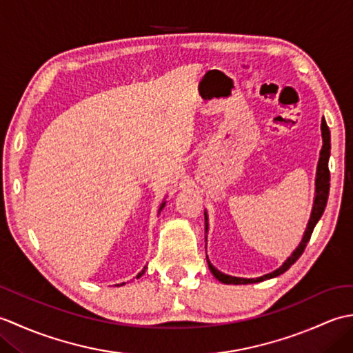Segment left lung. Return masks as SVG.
<instances>
[{
    "mask_svg": "<svg viewBox=\"0 0 353 353\" xmlns=\"http://www.w3.org/2000/svg\"><path fill=\"white\" fill-rule=\"evenodd\" d=\"M321 137H323V148L320 152V161H319V167H317V179H316V199H314V206H312V212H311V219L308 221V228H306L303 238L301 244H299L297 249L292 252L291 256L283 262V264L274 270L273 273L265 274L256 277V279H241V277H234V276H228L223 274L221 272H219L211 262H209V268H211L212 274L223 283H234V285H245V283H256V282H262L265 279H272V277L279 276L282 273L287 272V270L294 264V262L301 258V254L303 253L306 244H308L310 238L312 235V230L316 228V224L319 223L320 216L323 215L325 208L327 203V196H329V181H331V174H329V156H331V132H329V127L325 121V118L321 119ZM205 220H206V214H205ZM206 230H208V224H206Z\"/></svg>",
    "mask_w": 353,
    "mask_h": 353,
    "instance_id": "8db88e82",
    "label": "left lung"
}]
</instances>
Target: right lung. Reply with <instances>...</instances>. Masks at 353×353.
Wrapping results in <instances>:
<instances>
[{
	"instance_id": "add662e5",
	"label": "right lung",
	"mask_w": 353,
	"mask_h": 353,
	"mask_svg": "<svg viewBox=\"0 0 353 353\" xmlns=\"http://www.w3.org/2000/svg\"><path fill=\"white\" fill-rule=\"evenodd\" d=\"M163 206H165V203H162V206H161V209H162V208H163ZM161 209H159V211H161ZM144 272H145V270H142V272H141V273H139V274H138V276H137V277H141V276H142V274H144ZM121 285H124V283H121Z\"/></svg>"
}]
</instances>
